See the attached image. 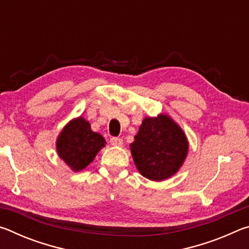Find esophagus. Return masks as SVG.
Segmentation results:
<instances>
[{"label":"esophagus","mask_w":249,"mask_h":249,"mask_svg":"<svg viewBox=\"0 0 249 249\" xmlns=\"http://www.w3.org/2000/svg\"><path fill=\"white\" fill-rule=\"evenodd\" d=\"M109 142H111V145L116 146V147L123 146V140L120 137H112L111 140H109Z\"/></svg>","instance_id":"esophagus-1"}]
</instances>
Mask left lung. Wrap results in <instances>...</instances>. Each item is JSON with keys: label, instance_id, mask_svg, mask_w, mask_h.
Segmentation results:
<instances>
[{"label": "left lung", "instance_id": "8db88e82", "mask_svg": "<svg viewBox=\"0 0 249 249\" xmlns=\"http://www.w3.org/2000/svg\"><path fill=\"white\" fill-rule=\"evenodd\" d=\"M188 149L183 130L166 114L144 119L135 141L130 144L138 171L153 181L174 176L182 166Z\"/></svg>", "mask_w": 249, "mask_h": 249}]
</instances>
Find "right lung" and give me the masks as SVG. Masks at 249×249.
I'll use <instances>...</instances> for the list:
<instances>
[{
  "label": "right lung",
  "instance_id": "right-lung-1",
  "mask_svg": "<svg viewBox=\"0 0 249 249\" xmlns=\"http://www.w3.org/2000/svg\"><path fill=\"white\" fill-rule=\"evenodd\" d=\"M107 142L92 132L90 123L78 117L67 124L57 138V153L73 171H80L93 161Z\"/></svg>",
  "mask_w": 249,
  "mask_h": 249
}]
</instances>
